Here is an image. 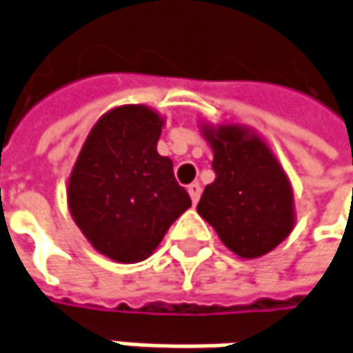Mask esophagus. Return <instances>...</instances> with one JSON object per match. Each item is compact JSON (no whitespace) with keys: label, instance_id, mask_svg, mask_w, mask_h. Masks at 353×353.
<instances>
[{"label":"esophagus","instance_id":"esophagus-1","mask_svg":"<svg viewBox=\"0 0 353 353\" xmlns=\"http://www.w3.org/2000/svg\"><path fill=\"white\" fill-rule=\"evenodd\" d=\"M188 194H190V197H192V201H194V205H196L197 199H199V196H201V185H199L197 181H194V183H190V185H188Z\"/></svg>","mask_w":353,"mask_h":353}]
</instances>
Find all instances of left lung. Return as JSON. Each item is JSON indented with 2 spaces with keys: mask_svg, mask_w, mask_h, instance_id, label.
Here are the masks:
<instances>
[{
  "mask_svg": "<svg viewBox=\"0 0 353 353\" xmlns=\"http://www.w3.org/2000/svg\"><path fill=\"white\" fill-rule=\"evenodd\" d=\"M216 174L197 203L219 239L239 258L272 252L294 228L290 181L268 145L238 125L205 130Z\"/></svg>",
  "mask_w": 353,
  "mask_h": 353,
  "instance_id": "left-lung-1",
  "label": "left lung"
}]
</instances>
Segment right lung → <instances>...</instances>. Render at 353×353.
I'll return each instance as SVG.
<instances>
[{
  "label": "right lung",
  "instance_id": "right-lung-1",
  "mask_svg": "<svg viewBox=\"0 0 353 353\" xmlns=\"http://www.w3.org/2000/svg\"><path fill=\"white\" fill-rule=\"evenodd\" d=\"M163 119L143 105H121L90 132L73 165L68 203L77 228L103 256L145 259L192 199L157 154Z\"/></svg>",
  "mask_w": 353,
  "mask_h": 353
}]
</instances>
